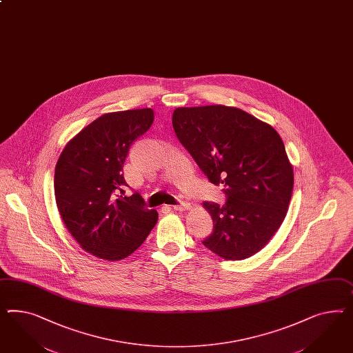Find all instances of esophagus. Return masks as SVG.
<instances>
[{
    "label": "esophagus",
    "instance_id": "34e87169",
    "mask_svg": "<svg viewBox=\"0 0 353 353\" xmlns=\"http://www.w3.org/2000/svg\"><path fill=\"white\" fill-rule=\"evenodd\" d=\"M172 208L176 212H184V210H188L191 208V205L188 202H181L178 205H172Z\"/></svg>",
    "mask_w": 353,
    "mask_h": 353
}]
</instances>
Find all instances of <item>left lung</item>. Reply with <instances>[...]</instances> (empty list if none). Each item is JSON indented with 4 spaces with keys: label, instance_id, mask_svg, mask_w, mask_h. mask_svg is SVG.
<instances>
[{
    "label": "left lung",
    "instance_id": "left-lung-1",
    "mask_svg": "<svg viewBox=\"0 0 353 353\" xmlns=\"http://www.w3.org/2000/svg\"><path fill=\"white\" fill-rule=\"evenodd\" d=\"M172 128L224 205L205 201L214 230L202 243L227 261L262 250L280 228L292 199L294 172L279 132L248 112L222 104L181 107Z\"/></svg>",
    "mask_w": 353,
    "mask_h": 353
}]
</instances>
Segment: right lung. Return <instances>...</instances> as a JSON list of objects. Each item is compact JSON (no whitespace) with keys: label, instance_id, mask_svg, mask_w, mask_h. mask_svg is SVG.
Segmentation results:
<instances>
[{"label":"right lung","instance_id":"1","mask_svg":"<svg viewBox=\"0 0 353 353\" xmlns=\"http://www.w3.org/2000/svg\"><path fill=\"white\" fill-rule=\"evenodd\" d=\"M154 120L151 108L105 113L67 143L55 166L58 210L85 252L120 261L135 252L157 223L139 193L125 196L123 162Z\"/></svg>","mask_w":353,"mask_h":353}]
</instances>
